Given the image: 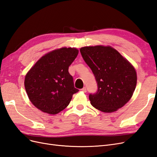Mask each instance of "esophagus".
I'll list each match as a JSON object with an SVG mask.
<instances>
[{
    "label": "esophagus",
    "instance_id": "esophagus-1",
    "mask_svg": "<svg viewBox=\"0 0 157 157\" xmlns=\"http://www.w3.org/2000/svg\"><path fill=\"white\" fill-rule=\"evenodd\" d=\"M82 91L83 92H84V93H86V87H84L83 88H82Z\"/></svg>",
    "mask_w": 157,
    "mask_h": 157
}]
</instances>
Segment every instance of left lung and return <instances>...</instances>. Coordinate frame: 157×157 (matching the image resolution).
<instances>
[{
	"mask_svg": "<svg viewBox=\"0 0 157 157\" xmlns=\"http://www.w3.org/2000/svg\"><path fill=\"white\" fill-rule=\"evenodd\" d=\"M80 52L98 84L97 92L89 95L92 105L105 113L116 111L124 106L136 86L134 67L111 46H85Z\"/></svg>",
	"mask_w": 157,
	"mask_h": 157,
	"instance_id": "obj_1",
	"label": "left lung"
}]
</instances>
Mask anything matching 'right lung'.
<instances>
[{
	"instance_id": "obj_1",
	"label": "right lung",
	"mask_w": 157,
	"mask_h": 157,
	"mask_svg": "<svg viewBox=\"0 0 157 157\" xmlns=\"http://www.w3.org/2000/svg\"><path fill=\"white\" fill-rule=\"evenodd\" d=\"M78 54L75 48H61L46 54L29 70L25 88L29 100L37 109L50 115L63 111L73 95L74 86L69 67Z\"/></svg>"
}]
</instances>
